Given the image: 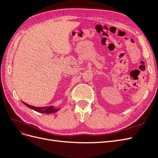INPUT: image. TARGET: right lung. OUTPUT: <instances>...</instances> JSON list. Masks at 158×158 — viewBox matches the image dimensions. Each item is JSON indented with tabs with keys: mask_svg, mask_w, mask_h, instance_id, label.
Returning <instances> with one entry per match:
<instances>
[{
	"mask_svg": "<svg viewBox=\"0 0 158 158\" xmlns=\"http://www.w3.org/2000/svg\"><path fill=\"white\" fill-rule=\"evenodd\" d=\"M23 103L26 105V106L29 108L33 109L34 111H35L37 112H39V113H47V114L53 113H56V111H58L59 110V109H56L54 108L52 106H47V107H33V106H30V105L27 104L25 102H23Z\"/></svg>",
	"mask_w": 158,
	"mask_h": 158,
	"instance_id": "obj_1",
	"label": "right lung"
}]
</instances>
